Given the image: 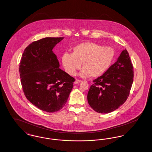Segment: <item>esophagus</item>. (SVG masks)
<instances>
[{
  "instance_id": "1",
  "label": "esophagus",
  "mask_w": 152,
  "mask_h": 152,
  "mask_svg": "<svg viewBox=\"0 0 152 152\" xmlns=\"http://www.w3.org/2000/svg\"><path fill=\"white\" fill-rule=\"evenodd\" d=\"M81 82V80H80L76 79L75 81V84H79Z\"/></svg>"
}]
</instances>
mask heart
Masks as SVG:
<instances>
[{
  "label": "heart",
  "mask_w": 152,
  "mask_h": 152,
  "mask_svg": "<svg viewBox=\"0 0 152 152\" xmlns=\"http://www.w3.org/2000/svg\"><path fill=\"white\" fill-rule=\"evenodd\" d=\"M115 51L110 47H103L92 42L79 44L73 49L72 53H65L61 58L66 72L75 75L81 66L80 75L86 77L91 75L97 77L105 72L112 64Z\"/></svg>",
  "instance_id": "b5f03b06"
}]
</instances>
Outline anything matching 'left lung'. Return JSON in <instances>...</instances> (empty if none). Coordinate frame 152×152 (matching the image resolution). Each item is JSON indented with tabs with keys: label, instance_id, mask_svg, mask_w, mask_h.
Returning a JSON list of instances; mask_svg holds the SVG:
<instances>
[{
	"label": "left lung",
	"instance_id": "left-lung-1",
	"mask_svg": "<svg viewBox=\"0 0 152 152\" xmlns=\"http://www.w3.org/2000/svg\"><path fill=\"white\" fill-rule=\"evenodd\" d=\"M133 67L127 50L102 76L94 80L87 95L88 102L96 112L108 113L127 100L133 81Z\"/></svg>",
	"mask_w": 152,
	"mask_h": 152
}]
</instances>
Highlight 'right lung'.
Listing matches in <instances>:
<instances>
[{"label":"right lung","mask_w":152,"mask_h":152,"mask_svg":"<svg viewBox=\"0 0 152 152\" xmlns=\"http://www.w3.org/2000/svg\"><path fill=\"white\" fill-rule=\"evenodd\" d=\"M64 37H45L26 48L19 65L21 84L28 101L47 112L65 105L75 79L59 68L52 50Z\"/></svg>","instance_id":"right-lung-1"}]
</instances>
